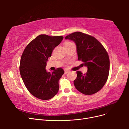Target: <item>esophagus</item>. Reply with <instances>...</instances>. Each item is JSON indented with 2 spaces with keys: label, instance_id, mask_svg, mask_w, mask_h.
Wrapping results in <instances>:
<instances>
[{
  "label": "esophagus",
  "instance_id": "esophagus-1",
  "mask_svg": "<svg viewBox=\"0 0 129 129\" xmlns=\"http://www.w3.org/2000/svg\"><path fill=\"white\" fill-rule=\"evenodd\" d=\"M68 72H69V71H68V70H64V74H67Z\"/></svg>",
  "mask_w": 129,
  "mask_h": 129
}]
</instances>
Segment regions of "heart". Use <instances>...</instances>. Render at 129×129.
I'll return each mask as SVG.
<instances>
[{"label":"heart","mask_w":129,"mask_h":129,"mask_svg":"<svg viewBox=\"0 0 129 129\" xmlns=\"http://www.w3.org/2000/svg\"><path fill=\"white\" fill-rule=\"evenodd\" d=\"M70 43H71V42H66V43H65V44H64V45H68V44H70Z\"/></svg>","instance_id":"obj_1"}]
</instances>
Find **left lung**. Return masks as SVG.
Returning a JSON list of instances; mask_svg holds the SVG:
<instances>
[{"label": "left lung", "mask_w": 129, "mask_h": 129, "mask_svg": "<svg viewBox=\"0 0 129 129\" xmlns=\"http://www.w3.org/2000/svg\"><path fill=\"white\" fill-rule=\"evenodd\" d=\"M65 39L73 41L76 46L78 60L88 68L85 74L77 71L74 81L76 89L84 95H92L103 88L108 80L110 60L103 45L96 39L80 32L73 33Z\"/></svg>", "instance_id": "1"}]
</instances>
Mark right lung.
<instances>
[{
    "instance_id": "obj_1",
    "label": "right lung",
    "mask_w": 129,
    "mask_h": 129,
    "mask_svg": "<svg viewBox=\"0 0 129 129\" xmlns=\"http://www.w3.org/2000/svg\"><path fill=\"white\" fill-rule=\"evenodd\" d=\"M63 37L41 34L26 46L21 57L20 73L29 92L37 98L48 100L55 96L59 89L58 81L64 74L58 68L53 72L46 71L48 57Z\"/></svg>"
}]
</instances>
